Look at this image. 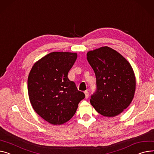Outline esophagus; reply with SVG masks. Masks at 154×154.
Returning a JSON list of instances; mask_svg holds the SVG:
<instances>
[{
  "instance_id": "1",
  "label": "esophagus",
  "mask_w": 154,
  "mask_h": 154,
  "mask_svg": "<svg viewBox=\"0 0 154 154\" xmlns=\"http://www.w3.org/2000/svg\"><path fill=\"white\" fill-rule=\"evenodd\" d=\"M84 94H85V98H88V96H89L88 91H85L84 92Z\"/></svg>"
}]
</instances>
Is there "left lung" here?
Wrapping results in <instances>:
<instances>
[{
  "label": "left lung",
  "instance_id": "8db88e82",
  "mask_svg": "<svg viewBox=\"0 0 154 154\" xmlns=\"http://www.w3.org/2000/svg\"><path fill=\"white\" fill-rule=\"evenodd\" d=\"M87 59L97 80L91 105L103 116L119 115L134 96L136 82L132 66L118 51L108 46L88 51Z\"/></svg>",
  "mask_w": 154,
  "mask_h": 154
}]
</instances>
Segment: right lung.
<instances>
[{
	"label": "right lung",
	"instance_id": "add662e5",
	"mask_svg": "<svg viewBox=\"0 0 154 154\" xmlns=\"http://www.w3.org/2000/svg\"><path fill=\"white\" fill-rule=\"evenodd\" d=\"M77 57L76 53L52 52L36 61L29 73L30 103L36 113L51 125L69 121L85 97L67 77Z\"/></svg>",
	"mask_w": 154,
	"mask_h": 154
}]
</instances>
